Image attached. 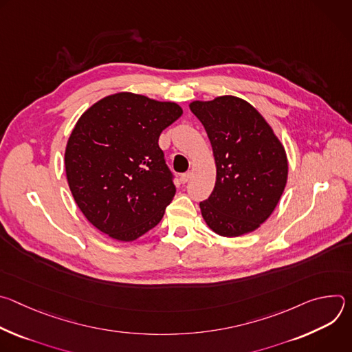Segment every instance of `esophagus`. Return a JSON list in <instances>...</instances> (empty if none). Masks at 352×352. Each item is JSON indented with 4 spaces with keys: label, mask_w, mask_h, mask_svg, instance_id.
<instances>
[{
    "label": "esophagus",
    "mask_w": 352,
    "mask_h": 352,
    "mask_svg": "<svg viewBox=\"0 0 352 352\" xmlns=\"http://www.w3.org/2000/svg\"><path fill=\"white\" fill-rule=\"evenodd\" d=\"M190 177H192V173H190V171H186V173H184V174L181 175V181H182L184 184H186V182L190 179Z\"/></svg>",
    "instance_id": "34e87169"
}]
</instances>
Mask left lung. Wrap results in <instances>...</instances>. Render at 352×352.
I'll use <instances>...</instances> for the list:
<instances>
[{
  "label": "left lung",
  "mask_w": 352,
  "mask_h": 352,
  "mask_svg": "<svg viewBox=\"0 0 352 352\" xmlns=\"http://www.w3.org/2000/svg\"><path fill=\"white\" fill-rule=\"evenodd\" d=\"M189 107L208 132L217 167L213 192L199 204L205 221L223 236L256 230L285 188L283 144L259 111L239 97L221 96Z\"/></svg>",
  "instance_id": "left-lung-1"
}]
</instances>
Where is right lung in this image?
I'll list each match as a JSON object with an SVG mask.
<instances>
[{
  "label": "right lung",
  "instance_id": "1",
  "mask_svg": "<svg viewBox=\"0 0 352 352\" xmlns=\"http://www.w3.org/2000/svg\"><path fill=\"white\" fill-rule=\"evenodd\" d=\"M181 116L175 103L117 93L79 118L65 171L76 205L97 230L126 242L160 223L175 185L159 138Z\"/></svg>",
  "mask_w": 352,
  "mask_h": 352
}]
</instances>
